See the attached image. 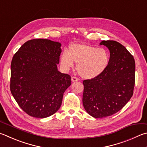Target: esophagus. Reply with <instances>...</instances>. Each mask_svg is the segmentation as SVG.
Wrapping results in <instances>:
<instances>
[{
  "label": "esophagus",
  "instance_id": "34e87169",
  "mask_svg": "<svg viewBox=\"0 0 147 147\" xmlns=\"http://www.w3.org/2000/svg\"><path fill=\"white\" fill-rule=\"evenodd\" d=\"M71 81H72V82H77V81H78V78H76V77H75V76H73L71 78Z\"/></svg>",
  "mask_w": 147,
  "mask_h": 147
}]
</instances>
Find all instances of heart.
<instances>
[{
	"mask_svg": "<svg viewBox=\"0 0 147 147\" xmlns=\"http://www.w3.org/2000/svg\"><path fill=\"white\" fill-rule=\"evenodd\" d=\"M109 62L108 53L103 48H97L86 44H73L69 47L68 53L60 56V63L63 68L69 69L78 63L77 70L85 79L99 76L105 70Z\"/></svg>",
	"mask_w": 147,
	"mask_h": 147,
	"instance_id": "heart-1",
	"label": "heart"
}]
</instances>
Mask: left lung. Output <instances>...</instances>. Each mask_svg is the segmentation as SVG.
<instances>
[{"mask_svg": "<svg viewBox=\"0 0 147 147\" xmlns=\"http://www.w3.org/2000/svg\"><path fill=\"white\" fill-rule=\"evenodd\" d=\"M100 44L110 51L109 64L99 76L83 81V105L95 118H105L121 110L132 96L135 85L133 56L116 41L103 40Z\"/></svg>", "mask_w": 147, "mask_h": 147, "instance_id": "8db88e82", "label": "left lung"}]
</instances>
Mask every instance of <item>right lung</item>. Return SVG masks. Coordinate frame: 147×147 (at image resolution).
<instances>
[{
	"instance_id": "right-lung-1",
	"label": "right lung",
	"mask_w": 147,
	"mask_h": 147,
	"mask_svg": "<svg viewBox=\"0 0 147 147\" xmlns=\"http://www.w3.org/2000/svg\"><path fill=\"white\" fill-rule=\"evenodd\" d=\"M61 44L47 39L25 42L13 56L10 90L28 115L45 118L60 109L71 76L58 71Z\"/></svg>"
}]
</instances>
